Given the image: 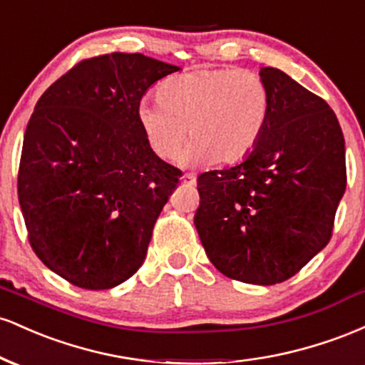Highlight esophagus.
Wrapping results in <instances>:
<instances>
[{"label":"esophagus","instance_id":"obj_1","mask_svg":"<svg viewBox=\"0 0 365 365\" xmlns=\"http://www.w3.org/2000/svg\"><path fill=\"white\" fill-rule=\"evenodd\" d=\"M180 180H182L183 185H187V187H195V177H194V175H192V173H185Z\"/></svg>","mask_w":365,"mask_h":365}]
</instances>
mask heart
<instances>
[{"mask_svg": "<svg viewBox=\"0 0 365 365\" xmlns=\"http://www.w3.org/2000/svg\"><path fill=\"white\" fill-rule=\"evenodd\" d=\"M271 113L266 82L252 70L199 68L171 75L156 87V101H142L137 120L148 145L175 161L190 140L194 165H235L262 139Z\"/></svg>", "mask_w": 365, "mask_h": 365, "instance_id": "b5f03b06", "label": "heart"}]
</instances>
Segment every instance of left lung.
<instances>
[{"label":"left lung","mask_w":365,"mask_h":365,"mask_svg":"<svg viewBox=\"0 0 365 365\" xmlns=\"http://www.w3.org/2000/svg\"><path fill=\"white\" fill-rule=\"evenodd\" d=\"M259 75L271 96L262 139L240 165L199 175L194 223L220 273L276 284L331 240L346 188L345 139L324 99L278 68Z\"/></svg>","instance_id":"8db88e82"}]
</instances>
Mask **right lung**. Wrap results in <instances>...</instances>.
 <instances>
[{"label": "right lung", "instance_id": "add662e5", "mask_svg": "<svg viewBox=\"0 0 365 365\" xmlns=\"http://www.w3.org/2000/svg\"><path fill=\"white\" fill-rule=\"evenodd\" d=\"M178 70L140 53L87 58L36 104L19 202L32 250L75 287L108 290L144 262L182 171L150 150L137 108L153 83Z\"/></svg>", "mask_w": 365, "mask_h": 365}]
</instances>
